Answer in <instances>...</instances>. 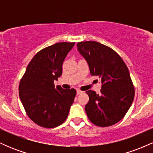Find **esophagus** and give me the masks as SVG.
<instances>
[{"label": "esophagus", "instance_id": "obj_1", "mask_svg": "<svg viewBox=\"0 0 153 153\" xmlns=\"http://www.w3.org/2000/svg\"><path fill=\"white\" fill-rule=\"evenodd\" d=\"M82 91H80V90H77V95H79V94H82Z\"/></svg>", "mask_w": 153, "mask_h": 153}]
</instances>
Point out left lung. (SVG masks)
Segmentation results:
<instances>
[{
  "label": "left lung",
  "mask_w": 153,
  "mask_h": 153,
  "mask_svg": "<svg viewBox=\"0 0 153 153\" xmlns=\"http://www.w3.org/2000/svg\"><path fill=\"white\" fill-rule=\"evenodd\" d=\"M78 52L88 64L93 76L101 79L99 94L89 90L85 110L89 120L98 127H109L125 116L133 102L134 88L122 57L109 47L94 41L77 44Z\"/></svg>",
  "instance_id": "1"
}]
</instances>
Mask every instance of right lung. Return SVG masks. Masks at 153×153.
I'll list each match as a JSON object with an SVG mask.
<instances>
[{"mask_svg": "<svg viewBox=\"0 0 153 153\" xmlns=\"http://www.w3.org/2000/svg\"><path fill=\"white\" fill-rule=\"evenodd\" d=\"M75 42H58L42 49L28 65L19 83V97L26 114L35 124L54 128L66 120L76 95L74 88L54 87L62 64Z\"/></svg>", "mask_w": 153, "mask_h": 153, "instance_id": "add662e5", "label": "right lung"}]
</instances>
